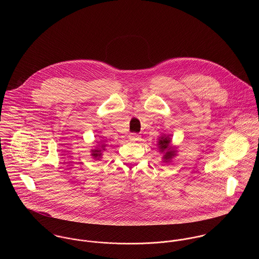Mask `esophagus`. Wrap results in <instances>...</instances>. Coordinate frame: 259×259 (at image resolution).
<instances>
[{"label":"esophagus","instance_id":"obj_1","mask_svg":"<svg viewBox=\"0 0 259 259\" xmlns=\"http://www.w3.org/2000/svg\"><path fill=\"white\" fill-rule=\"evenodd\" d=\"M128 140L132 142H139V141H141V137L137 134H131L128 136Z\"/></svg>","mask_w":259,"mask_h":259}]
</instances>
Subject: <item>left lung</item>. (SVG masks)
<instances>
[{
    "instance_id": "1",
    "label": "left lung",
    "mask_w": 259,
    "mask_h": 259,
    "mask_svg": "<svg viewBox=\"0 0 259 259\" xmlns=\"http://www.w3.org/2000/svg\"><path fill=\"white\" fill-rule=\"evenodd\" d=\"M158 151L162 153V161L169 162L178 154V147L171 145V138L169 135H162L157 141Z\"/></svg>"
}]
</instances>
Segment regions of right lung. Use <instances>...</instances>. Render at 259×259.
I'll list each match as a JSON object with an SVG mask.
<instances>
[{"mask_svg":"<svg viewBox=\"0 0 259 259\" xmlns=\"http://www.w3.org/2000/svg\"><path fill=\"white\" fill-rule=\"evenodd\" d=\"M107 145L105 144V142H98V145L96 146V148L91 149V155L95 158V159H100L103 155V152L106 150Z\"/></svg>","mask_w":259,"mask_h":259,"instance_id":"add662e5","label":"right lung"}]
</instances>
